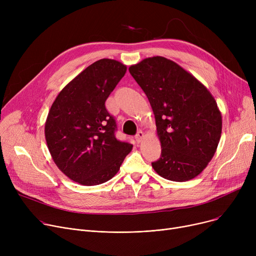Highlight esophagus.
Instances as JSON below:
<instances>
[{"label":"esophagus","instance_id":"1","mask_svg":"<svg viewBox=\"0 0 256 256\" xmlns=\"http://www.w3.org/2000/svg\"><path fill=\"white\" fill-rule=\"evenodd\" d=\"M143 137H144V132H143L142 130H139V132H137V134H136L135 139H136L137 142H141V140L143 139Z\"/></svg>","mask_w":256,"mask_h":256}]
</instances>
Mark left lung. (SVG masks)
<instances>
[{
  "instance_id": "obj_1",
  "label": "left lung",
  "mask_w": 256,
  "mask_h": 256,
  "mask_svg": "<svg viewBox=\"0 0 256 256\" xmlns=\"http://www.w3.org/2000/svg\"><path fill=\"white\" fill-rule=\"evenodd\" d=\"M128 70L156 117L162 152L152 163L154 169L173 182L194 178L220 141L222 117L216 100L197 78L164 57L146 58Z\"/></svg>"
}]
</instances>
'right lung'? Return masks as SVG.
<instances>
[{"instance_id": "add662e5", "label": "right lung", "mask_w": 256, "mask_h": 256, "mask_svg": "<svg viewBox=\"0 0 256 256\" xmlns=\"http://www.w3.org/2000/svg\"><path fill=\"white\" fill-rule=\"evenodd\" d=\"M126 72L122 63L100 59L67 84L50 106L46 144L54 162L74 182H108L132 150L130 142L116 138V120L104 104Z\"/></svg>"}]
</instances>
